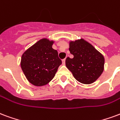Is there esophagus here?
Returning a JSON list of instances; mask_svg holds the SVG:
<instances>
[{
	"instance_id": "1",
	"label": "esophagus",
	"mask_w": 120,
	"mask_h": 120,
	"mask_svg": "<svg viewBox=\"0 0 120 120\" xmlns=\"http://www.w3.org/2000/svg\"><path fill=\"white\" fill-rule=\"evenodd\" d=\"M65 58H64V59H63L62 60V64L65 65Z\"/></svg>"
}]
</instances>
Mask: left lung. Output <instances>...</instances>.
I'll use <instances>...</instances> for the list:
<instances>
[{
  "mask_svg": "<svg viewBox=\"0 0 120 120\" xmlns=\"http://www.w3.org/2000/svg\"><path fill=\"white\" fill-rule=\"evenodd\" d=\"M69 51L74 57H67L65 65L76 80L91 84L100 77L104 71V58L92 44L82 39L71 41Z\"/></svg>",
  "mask_w": 120,
  "mask_h": 120,
  "instance_id": "8db88e82",
  "label": "left lung"
}]
</instances>
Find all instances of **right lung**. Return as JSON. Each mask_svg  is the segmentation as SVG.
Here are the masks:
<instances>
[{"mask_svg":"<svg viewBox=\"0 0 120 120\" xmlns=\"http://www.w3.org/2000/svg\"><path fill=\"white\" fill-rule=\"evenodd\" d=\"M53 43V41L42 39L22 55V71L28 81L35 86L48 84L62 64L58 51L52 48Z\"/></svg>","mask_w":120,"mask_h":120,"instance_id":"right-lung-1","label":"right lung"}]
</instances>
